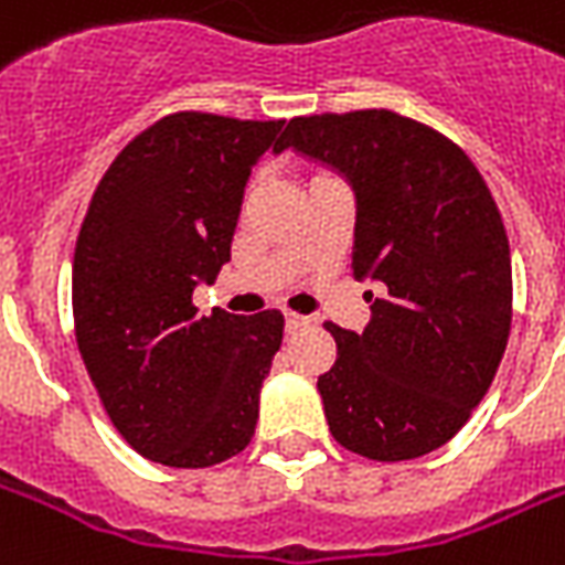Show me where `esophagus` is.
Listing matches in <instances>:
<instances>
[{"instance_id":"esophagus-1","label":"esophagus","mask_w":565,"mask_h":565,"mask_svg":"<svg viewBox=\"0 0 565 565\" xmlns=\"http://www.w3.org/2000/svg\"><path fill=\"white\" fill-rule=\"evenodd\" d=\"M284 323H287V332H299V329H305L311 320L302 315H296V311H287V315H284Z\"/></svg>"}]
</instances>
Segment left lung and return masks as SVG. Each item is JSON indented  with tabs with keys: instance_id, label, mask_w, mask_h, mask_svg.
I'll return each mask as SVG.
<instances>
[{
	"instance_id": "8db88e82",
	"label": "left lung",
	"mask_w": 565,
	"mask_h": 565,
	"mask_svg": "<svg viewBox=\"0 0 565 565\" xmlns=\"http://www.w3.org/2000/svg\"><path fill=\"white\" fill-rule=\"evenodd\" d=\"M332 167L356 194L353 275L371 278V323H326L329 431L371 461L449 443L494 380L512 326V257L482 173L449 137L392 110L296 116L275 152Z\"/></svg>"
}]
</instances>
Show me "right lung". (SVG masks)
<instances>
[{
  "label": "right lung",
  "mask_w": 565,
  "mask_h": 565,
  "mask_svg": "<svg viewBox=\"0 0 565 565\" xmlns=\"http://www.w3.org/2000/svg\"><path fill=\"white\" fill-rule=\"evenodd\" d=\"M281 131L284 119L173 113L137 134L92 194L74 332L116 431L149 461L212 467L254 437L281 311L200 317L191 296L230 260L250 167Z\"/></svg>",
  "instance_id": "add662e5"
}]
</instances>
